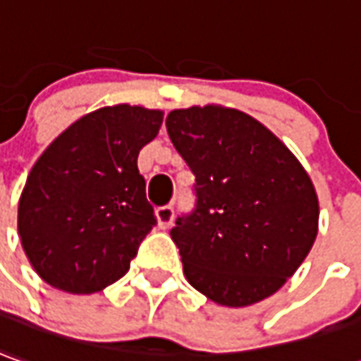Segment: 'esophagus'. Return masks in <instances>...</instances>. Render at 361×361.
I'll use <instances>...</instances> for the list:
<instances>
[{"label": "esophagus", "instance_id": "obj_1", "mask_svg": "<svg viewBox=\"0 0 361 361\" xmlns=\"http://www.w3.org/2000/svg\"><path fill=\"white\" fill-rule=\"evenodd\" d=\"M157 216V222H159V228H169L171 224H173V218H175V210H173V206L166 204V206H159L155 210Z\"/></svg>", "mask_w": 361, "mask_h": 361}]
</instances>
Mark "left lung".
<instances>
[{"mask_svg": "<svg viewBox=\"0 0 361 361\" xmlns=\"http://www.w3.org/2000/svg\"><path fill=\"white\" fill-rule=\"evenodd\" d=\"M166 131L196 180L192 212L171 230L188 283L224 307L271 297L317 238L318 198L307 171L238 109H175Z\"/></svg>", "mask_w": 361, "mask_h": 361, "instance_id": "obj_1", "label": "left lung"}]
</instances>
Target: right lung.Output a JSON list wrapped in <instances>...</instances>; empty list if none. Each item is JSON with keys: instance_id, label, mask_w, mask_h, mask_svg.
<instances>
[{"instance_id": "obj_1", "label": "right lung", "mask_w": 361, "mask_h": 361, "mask_svg": "<svg viewBox=\"0 0 361 361\" xmlns=\"http://www.w3.org/2000/svg\"><path fill=\"white\" fill-rule=\"evenodd\" d=\"M163 111L119 104L74 121L47 147L19 200V235L39 277L92 295L121 279L157 226L137 157Z\"/></svg>"}]
</instances>
